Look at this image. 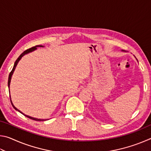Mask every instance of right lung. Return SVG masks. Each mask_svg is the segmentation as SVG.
<instances>
[{"label":"right lung","mask_w":151,"mask_h":151,"mask_svg":"<svg viewBox=\"0 0 151 151\" xmlns=\"http://www.w3.org/2000/svg\"><path fill=\"white\" fill-rule=\"evenodd\" d=\"M43 47V46H42V45H37V46H35V47H32V48H29V49H27V50H26L25 51H24V52H22V54L19 56V58H18L16 60V61H15L14 65V66H13V68H12V70H11V72L10 73V74H9V80H8V86H9V87L10 86V83H11V76H12V74H13V72H14V69H15V68H16V66H17V63H19V61L20 60V58H21L22 57H23V56H24V55H26V54H27V53H29V52H32V51L36 50V49H37V47ZM11 104H12V106H13V108H14L15 110H17V111H18L19 112H20V113L23 114V113H22V112H20L19 109H17L16 108V107H15V106L13 105V104H12V101H11ZM24 115L25 116L28 117V118H29V119H32V120H35V121H45V120H44V119H38L32 118V117H30V116H27V115H26V114H24Z\"/></svg>","instance_id":"add662e5"}]
</instances>
